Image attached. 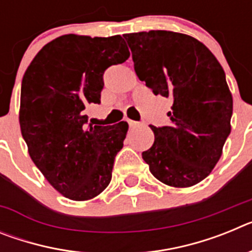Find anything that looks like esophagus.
Returning <instances> with one entry per match:
<instances>
[{
    "label": "esophagus",
    "mask_w": 252,
    "mask_h": 252,
    "mask_svg": "<svg viewBox=\"0 0 252 252\" xmlns=\"http://www.w3.org/2000/svg\"><path fill=\"white\" fill-rule=\"evenodd\" d=\"M127 124H128V126H130V128H135V127H139L140 126L139 122L132 121V120H127Z\"/></svg>",
    "instance_id": "1"
}]
</instances>
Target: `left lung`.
Segmentation results:
<instances>
[{"instance_id": "obj_1", "label": "left lung", "mask_w": 252, "mask_h": 252, "mask_svg": "<svg viewBox=\"0 0 252 252\" xmlns=\"http://www.w3.org/2000/svg\"><path fill=\"white\" fill-rule=\"evenodd\" d=\"M124 37L140 81L173 101L169 125L151 126L155 140L142 159L166 186H194L215 168L231 132L233 102L223 69L189 35L151 30Z\"/></svg>"}]
</instances>
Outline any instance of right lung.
<instances>
[{
  "instance_id": "right-lung-1",
  "label": "right lung",
  "mask_w": 252,
  "mask_h": 252,
  "mask_svg": "<svg viewBox=\"0 0 252 252\" xmlns=\"http://www.w3.org/2000/svg\"><path fill=\"white\" fill-rule=\"evenodd\" d=\"M128 57L120 35H63L37 53L22 78V137L35 165L69 199L87 201L110 184L128 125L92 126L84 110L101 103L104 70Z\"/></svg>"
}]
</instances>
